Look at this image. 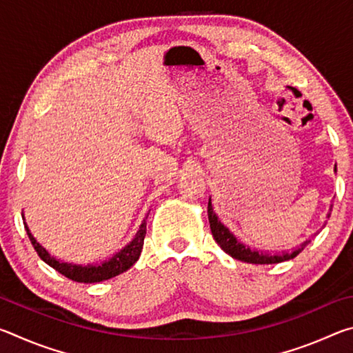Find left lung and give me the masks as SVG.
<instances>
[{
  "instance_id": "obj_1",
  "label": "left lung",
  "mask_w": 353,
  "mask_h": 353,
  "mask_svg": "<svg viewBox=\"0 0 353 353\" xmlns=\"http://www.w3.org/2000/svg\"><path fill=\"white\" fill-rule=\"evenodd\" d=\"M334 171H336V165H334ZM207 213H208V223H210V229H212V235L214 238V241H216L221 246V249H223L225 254H229L232 259L240 260L244 263H252V265H272V263H282L286 260H291L301 254L303 248L312 241V240L303 241L301 246L294 248L291 252H282V254L263 252V250H256V249H250L249 246H244L243 243L236 240V236L232 234V232L227 229L223 223H221L219 218L216 216V213L213 212L212 199H208ZM328 216H330V213H328Z\"/></svg>"
}]
</instances>
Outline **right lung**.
<instances>
[{"instance_id":"add662e5","label":"right lung","mask_w":353,"mask_h":353,"mask_svg":"<svg viewBox=\"0 0 353 353\" xmlns=\"http://www.w3.org/2000/svg\"><path fill=\"white\" fill-rule=\"evenodd\" d=\"M146 219L148 216L143 219V223L140 225L139 232L135 234L134 240L130 241L128 246H124L119 252L113 255L112 259L99 263V265H85V266L73 265V263H65V261L57 260L56 256L50 255V252H48L43 246H40V243H37V240L32 236L26 223H25V229L28 232V236L32 243L35 252H37L40 259L43 260L46 265H50L52 270L61 272L62 276L73 280V282L97 283L126 272L129 268L134 266V263L139 260L143 249V241H145V235H146Z\"/></svg>"}]
</instances>
